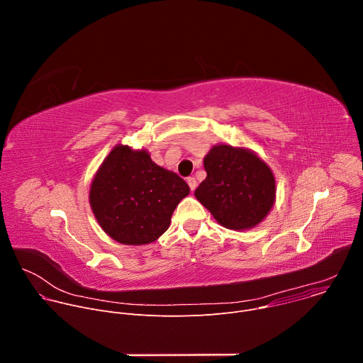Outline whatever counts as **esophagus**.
<instances>
[{"label":"esophagus","instance_id":"1","mask_svg":"<svg viewBox=\"0 0 363 363\" xmlns=\"http://www.w3.org/2000/svg\"><path fill=\"white\" fill-rule=\"evenodd\" d=\"M186 184L189 185V189H191V191H194V189L196 188V181H195V178H194V177L186 178Z\"/></svg>","mask_w":363,"mask_h":363}]
</instances>
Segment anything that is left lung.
<instances>
[{"label": "left lung", "instance_id": "left-lung-1", "mask_svg": "<svg viewBox=\"0 0 363 363\" xmlns=\"http://www.w3.org/2000/svg\"><path fill=\"white\" fill-rule=\"evenodd\" d=\"M203 168L206 178L195 196L223 227L250 230L267 217L276 199V181L252 150L216 145L205 155Z\"/></svg>", "mask_w": 363, "mask_h": 363}]
</instances>
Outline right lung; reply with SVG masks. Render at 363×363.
<instances>
[{
    "label": "right lung",
    "mask_w": 363,
    "mask_h": 363,
    "mask_svg": "<svg viewBox=\"0 0 363 363\" xmlns=\"http://www.w3.org/2000/svg\"><path fill=\"white\" fill-rule=\"evenodd\" d=\"M188 194V184L155 164L147 150L118 145L96 172L89 199L109 237L121 244L142 245L168 230L177 205Z\"/></svg>",
    "instance_id": "obj_1"
}]
</instances>
